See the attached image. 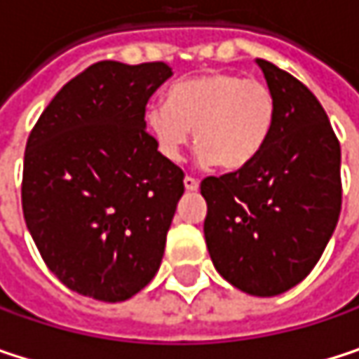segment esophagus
<instances>
[{"label": "esophagus", "instance_id": "obj_1", "mask_svg": "<svg viewBox=\"0 0 359 359\" xmlns=\"http://www.w3.org/2000/svg\"><path fill=\"white\" fill-rule=\"evenodd\" d=\"M184 189L187 191H197L199 189V180L193 177H184Z\"/></svg>", "mask_w": 359, "mask_h": 359}]
</instances>
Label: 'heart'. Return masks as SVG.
<instances>
[{"label":"heart","instance_id":"heart-1","mask_svg":"<svg viewBox=\"0 0 359 359\" xmlns=\"http://www.w3.org/2000/svg\"><path fill=\"white\" fill-rule=\"evenodd\" d=\"M274 118L276 102L264 83L233 72H205L175 83L166 91V104L149 106L145 128L170 162H179L193 128L199 162L233 172L262 154Z\"/></svg>","mask_w":359,"mask_h":359}]
</instances>
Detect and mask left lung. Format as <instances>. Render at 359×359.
<instances>
[{"instance_id":"8db88e82","label":"left lung","mask_w":359,"mask_h":359,"mask_svg":"<svg viewBox=\"0 0 359 359\" xmlns=\"http://www.w3.org/2000/svg\"><path fill=\"white\" fill-rule=\"evenodd\" d=\"M276 102L270 139L250 166L201 180L210 257L233 287L272 297L302 283L341 214V145L314 93L255 60Z\"/></svg>"}]
</instances>
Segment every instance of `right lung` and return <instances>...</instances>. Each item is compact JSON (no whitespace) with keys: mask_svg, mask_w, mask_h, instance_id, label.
Masks as SVG:
<instances>
[{"mask_svg":"<svg viewBox=\"0 0 359 359\" xmlns=\"http://www.w3.org/2000/svg\"><path fill=\"white\" fill-rule=\"evenodd\" d=\"M170 76L164 62H97L29 135L25 220L47 268L81 295L124 302L162 264L184 175L149 139L145 106Z\"/></svg>","mask_w":359,"mask_h":359,"instance_id":"obj_1","label":"right lung"}]
</instances>
